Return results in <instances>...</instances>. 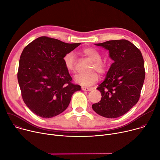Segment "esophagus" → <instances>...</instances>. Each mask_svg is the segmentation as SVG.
<instances>
[{
    "instance_id": "34e87169",
    "label": "esophagus",
    "mask_w": 160,
    "mask_h": 160,
    "mask_svg": "<svg viewBox=\"0 0 160 160\" xmlns=\"http://www.w3.org/2000/svg\"><path fill=\"white\" fill-rule=\"evenodd\" d=\"M81 89L84 91H91L92 90V88H90L88 87H82Z\"/></svg>"
}]
</instances>
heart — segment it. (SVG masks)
Instances as JSON below:
<instances>
[{
  "mask_svg": "<svg viewBox=\"0 0 160 160\" xmlns=\"http://www.w3.org/2000/svg\"><path fill=\"white\" fill-rule=\"evenodd\" d=\"M82 53L89 60L92 61L90 71L93 72L89 74L78 76L76 78V81L84 86H90L99 80V76L95 72L101 76L106 74L108 70V64L106 60L102 59L101 53L93 48H86L82 51ZM63 62L66 69L69 72L74 73L77 72L76 60L73 52H69L64 56Z\"/></svg>",
  "mask_w": 160,
  "mask_h": 160,
  "instance_id": "1",
  "label": "heart"
}]
</instances>
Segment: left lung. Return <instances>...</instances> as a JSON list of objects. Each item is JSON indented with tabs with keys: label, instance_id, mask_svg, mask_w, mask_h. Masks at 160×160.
<instances>
[{
	"label": "left lung",
	"instance_id": "1",
	"mask_svg": "<svg viewBox=\"0 0 160 160\" xmlns=\"http://www.w3.org/2000/svg\"><path fill=\"white\" fill-rule=\"evenodd\" d=\"M95 45L108 49L114 63L97 88L101 92V100L92 108L104 117L117 118L126 113L140 99L145 76L143 58L139 49L126 40Z\"/></svg>",
	"mask_w": 160,
	"mask_h": 160
}]
</instances>
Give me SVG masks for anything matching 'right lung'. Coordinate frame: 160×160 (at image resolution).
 Wrapping results in <instances>:
<instances>
[{
  "label": "right lung",
  "mask_w": 160,
  "mask_h": 160,
  "mask_svg": "<svg viewBox=\"0 0 160 160\" xmlns=\"http://www.w3.org/2000/svg\"><path fill=\"white\" fill-rule=\"evenodd\" d=\"M81 43H67L41 36L29 43L21 54L18 81L23 102L35 115L52 118L67 108L73 93L81 90L72 82L64 56Z\"/></svg>",
  "instance_id": "1"
}]
</instances>
